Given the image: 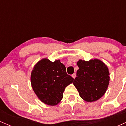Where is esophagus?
Instances as JSON below:
<instances>
[{
	"mask_svg": "<svg viewBox=\"0 0 126 126\" xmlns=\"http://www.w3.org/2000/svg\"><path fill=\"white\" fill-rule=\"evenodd\" d=\"M72 77L73 78V79H75V77H76V74L75 73H73V74L72 75Z\"/></svg>",
	"mask_w": 126,
	"mask_h": 126,
	"instance_id": "esophagus-1",
	"label": "esophagus"
}]
</instances>
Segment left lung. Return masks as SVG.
<instances>
[{
  "label": "left lung",
  "mask_w": 126,
  "mask_h": 126,
  "mask_svg": "<svg viewBox=\"0 0 126 126\" xmlns=\"http://www.w3.org/2000/svg\"><path fill=\"white\" fill-rule=\"evenodd\" d=\"M79 69L73 85L80 98L86 102L98 100L105 94L110 81V73L107 65L98 59L77 62Z\"/></svg>",
  "instance_id": "8db88e82"
}]
</instances>
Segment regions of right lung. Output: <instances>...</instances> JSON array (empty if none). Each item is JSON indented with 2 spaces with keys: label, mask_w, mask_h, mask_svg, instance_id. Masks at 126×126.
Returning a JSON list of instances; mask_svg holds the SVG:
<instances>
[{
  "label": "right lung",
  "mask_w": 126,
  "mask_h": 126,
  "mask_svg": "<svg viewBox=\"0 0 126 126\" xmlns=\"http://www.w3.org/2000/svg\"><path fill=\"white\" fill-rule=\"evenodd\" d=\"M30 79L32 88L38 99L51 106L61 101L65 88L74 80L67 74L66 67L60 60L51 62L47 58L36 63Z\"/></svg>",
  "instance_id": "1"
}]
</instances>
